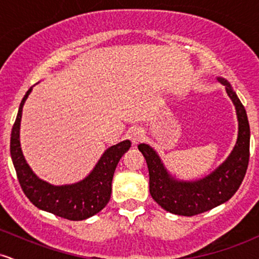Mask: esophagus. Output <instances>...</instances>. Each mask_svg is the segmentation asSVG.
Listing matches in <instances>:
<instances>
[{"instance_id": "34e87169", "label": "esophagus", "mask_w": 259, "mask_h": 259, "mask_svg": "<svg viewBox=\"0 0 259 259\" xmlns=\"http://www.w3.org/2000/svg\"><path fill=\"white\" fill-rule=\"evenodd\" d=\"M145 133L141 127H134L129 132V139L132 140V142L134 145H138L142 139H144Z\"/></svg>"}]
</instances>
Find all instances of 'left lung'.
<instances>
[{"label": "left lung", "mask_w": 259, "mask_h": 259, "mask_svg": "<svg viewBox=\"0 0 259 259\" xmlns=\"http://www.w3.org/2000/svg\"><path fill=\"white\" fill-rule=\"evenodd\" d=\"M225 86L236 109L239 132L228 158L212 173L198 180H180L169 173L158 153L150 145L140 144L150 173V194L157 203L173 214L192 217L207 212L233 197L241 185L249 159V124L245 107L227 79L217 78Z\"/></svg>", "instance_id": "obj_1"}]
</instances>
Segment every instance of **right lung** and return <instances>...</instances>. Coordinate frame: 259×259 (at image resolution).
I'll list each match as a JSON object with an SVG mask.
<instances>
[{
	"instance_id": "obj_1",
	"label": "right lung",
	"mask_w": 259,
	"mask_h": 259,
	"mask_svg": "<svg viewBox=\"0 0 259 259\" xmlns=\"http://www.w3.org/2000/svg\"><path fill=\"white\" fill-rule=\"evenodd\" d=\"M32 88L26 91L20 102L11 134V157L20 186L26 197L38 209L69 221H84L90 218L108 203L114 170L121 156L132 146V142L124 140L107 148L90 174L78 183L52 185L40 179L26 163L19 139L23 106Z\"/></svg>"
}]
</instances>
